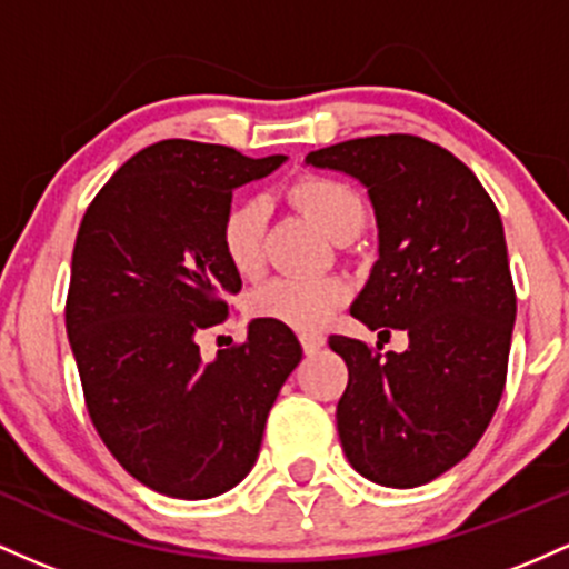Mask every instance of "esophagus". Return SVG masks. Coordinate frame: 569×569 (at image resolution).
<instances>
[{"label":"esophagus","mask_w":569,"mask_h":569,"mask_svg":"<svg viewBox=\"0 0 569 569\" xmlns=\"http://www.w3.org/2000/svg\"><path fill=\"white\" fill-rule=\"evenodd\" d=\"M301 343H303V352H306V355H317L319 349L325 347V336H319V333H303V336H301Z\"/></svg>","instance_id":"obj_1"}]
</instances>
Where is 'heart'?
Segmentation results:
<instances>
[{
  "label": "heart",
  "mask_w": 569,
  "mask_h": 569,
  "mask_svg": "<svg viewBox=\"0 0 569 569\" xmlns=\"http://www.w3.org/2000/svg\"><path fill=\"white\" fill-rule=\"evenodd\" d=\"M290 201L303 209L330 239L360 231L366 220V207L357 190L347 182L330 177L309 174L290 184ZM220 247L233 271L252 277L263 266V207L258 201H236L220 222ZM349 287L338 277L292 279L277 277L260 284L250 296V311L254 317L273 319L292 330L322 328L333 311L347 301Z\"/></svg>",
  "instance_id": "b5f03b06"
}]
</instances>
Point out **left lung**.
<instances>
[{"mask_svg":"<svg viewBox=\"0 0 569 569\" xmlns=\"http://www.w3.org/2000/svg\"><path fill=\"white\" fill-rule=\"evenodd\" d=\"M306 163L368 188L379 260L349 311L408 333L400 355L330 336L349 368L343 455L381 487H422L473 451L506 389L516 290L500 212L468 166L411 133L349 139Z\"/></svg>","mask_w":569,"mask_h":569,"instance_id":"1","label":"left lung"}]
</instances>
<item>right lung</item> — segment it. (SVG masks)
Listing matches in <instances>:
<instances>
[{
    "label": "right lung",
    "instance_id": "1",
    "mask_svg": "<svg viewBox=\"0 0 569 569\" xmlns=\"http://www.w3.org/2000/svg\"><path fill=\"white\" fill-rule=\"evenodd\" d=\"M282 163L163 139L120 166L80 222L67 336L88 417L112 457L161 495L207 500L250 473L268 411L303 357L296 333L263 317L212 362L196 343L241 290L220 247L233 190Z\"/></svg>",
    "mask_w": 569,
    "mask_h": 569
}]
</instances>
